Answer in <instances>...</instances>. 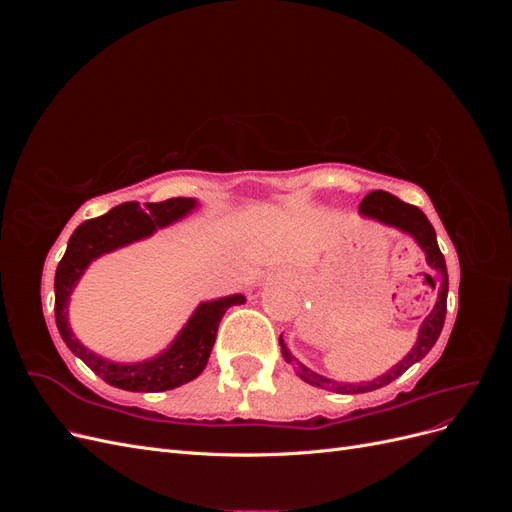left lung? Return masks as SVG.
Returning a JSON list of instances; mask_svg holds the SVG:
<instances>
[{
    "instance_id": "1",
    "label": "left lung",
    "mask_w": 512,
    "mask_h": 512,
    "mask_svg": "<svg viewBox=\"0 0 512 512\" xmlns=\"http://www.w3.org/2000/svg\"><path fill=\"white\" fill-rule=\"evenodd\" d=\"M361 215L371 220H378L386 226H393L399 228L401 232H408V235L421 245V250L427 256V265L431 269H436L438 277H440V290H438V301L433 305L431 314L423 320L421 324V331H418V339L414 348L401 359L395 367H391L386 374L369 380V382H359V384H350V382H335L324 378L316 371H312L309 367H305L303 363L297 361V374L301 380H305L307 384L318 386V389H327V391H337V393H369V391H376L382 389V386L391 384L395 378H399L401 374L408 367H412L414 363H418L423 359V356L433 348V344L438 342V337L442 333L444 327V318H446V294H448V273H446V262L444 256L438 247V239H436V230L429 224L427 215L414 207L404 203V200H399L397 196L384 192V190H376V192H369L363 200H361V207H359ZM280 346H282V354L288 363H292V354L288 352L284 339L280 337Z\"/></svg>"
}]
</instances>
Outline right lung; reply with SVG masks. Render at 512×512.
Segmentation results:
<instances>
[{
	"label": "right lung",
	"mask_w": 512,
	"mask_h": 512,
	"mask_svg": "<svg viewBox=\"0 0 512 512\" xmlns=\"http://www.w3.org/2000/svg\"><path fill=\"white\" fill-rule=\"evenodd\" d=\"M194 207V198H168L164 203H147L145 209L138 203L117 205L100 218L87 220L76 228L68 241L64 258L59 260L55 273V320L59 335L94 374L111 386H117V389L158 393L177 389V386L200 376V371L207 367L226 309L245 303L243 294H230V297L200 303L188 324L175 337V342L143 363L106 361L74 337L68 324L70 294L91 262L102 254L119 250L123 245L151 237L158 228L181 220Z\"/></svg>",
	"instance_id": "right-lung-1"
}]
</instances>
